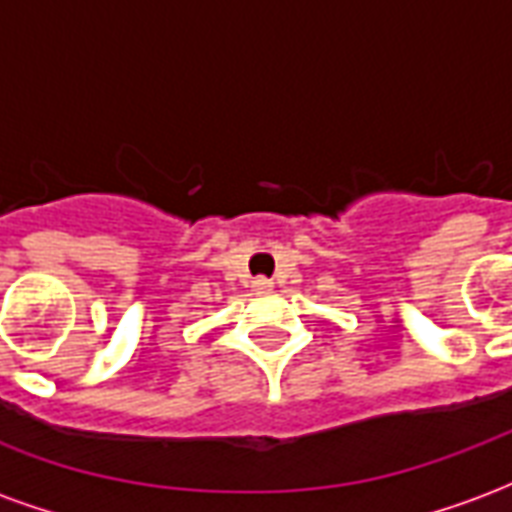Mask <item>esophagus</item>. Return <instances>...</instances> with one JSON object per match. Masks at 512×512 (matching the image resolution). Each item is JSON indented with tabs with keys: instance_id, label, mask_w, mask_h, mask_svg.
<instances>
[{
	"instance_id": "1",
	"label": "esophagus",
	"mask_w": 512,
	"mask_h": 512,
	"mask_svg": "<svg viewBox=\"0 0 512 512\" xmlns=\"http://www.w3.org/2000/svg\"><path fill=\"white\" fill-rule=\"evenodd\" d=\"M252 288H255L257 293H268V290L274 288V282H271V279H266V277H257L255 282H252Z\"/></svg>"
}]
</instances>
